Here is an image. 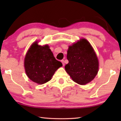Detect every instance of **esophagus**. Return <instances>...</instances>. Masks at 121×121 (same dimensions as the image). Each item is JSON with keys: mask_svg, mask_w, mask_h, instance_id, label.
I'll return each instance as SVG.
<instances>
[{"mask_svg": "<svg viewBox=\"0 0 121 121\" xmlns=\"http://www.w3.org/2000/svg\"><path fill=\"white\" fill-rule=\"evenodd\" d=\"M61 62L62 63L63 66H64V65H65V61L63 60H61Z\"/></svg>", "mask_w": 121, "mask_h": 121, "instance_id": "1", "label": "esophagus"}]
</instances>
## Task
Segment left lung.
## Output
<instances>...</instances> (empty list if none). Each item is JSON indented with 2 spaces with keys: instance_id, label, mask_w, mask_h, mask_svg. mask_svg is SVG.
Returning a JSON list of instances; mask_svg holds the SVG:
<instances>
[{
  "instance_id": "left-lung-1",
  "label": "left lung",
  "mask_w": 121,
  "mask_h": 121,
  "mask_svg": "<svg viewBox=\"0 0 121 121\" xmlns=\"http://www.w3.org/2000/svg\"><path fill=\"white\" fill-rule=\"evenodd\" d=\"M65 68L75 82L85 85L95 78L99 69V62L93 48L85 39L69 46Z\"/></svg>"
}]
</instances>
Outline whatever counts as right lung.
Wrapping results in <instances>:
<instances>
[{
    "label": "right lung",
    "instance_id": "obj_1",
    "mask_svg": "<svg viewBox=\"0 0 121 121\" xmlns=\"http://www.w3.org/2000/svg\"><path fill=\"white\" fill-rule=\"evenodd\" d=\"M24 65L28 77L39 84L50 81L56 71L62 66V63L54 58L48 45H39L37 42L28 51Z\"/></svg>",
    "mask_w": 121,
    "mask_h": 121
}]
</instances>
